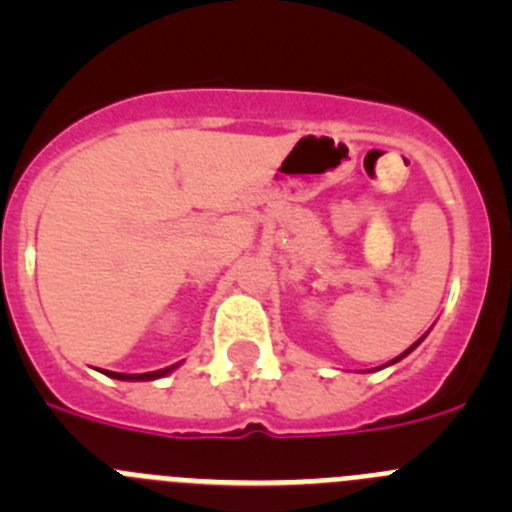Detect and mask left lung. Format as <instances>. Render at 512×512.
<instances>
[{
    "mask_svg": "<svg viewBox=\"0 0 512 512\" xmlns=\"http://www.w3.org/2000/svg\"><path fill=\"white\" fill-rule=\"evenodd\" d=\"M418 343H420V341H418ZM418 343H415V346H418ZM415 346H410V348H408V351H405V354H402V356H408V354H410V351H413V348H415ZM402 356H397V359H395V361H400V359H402Z\"/></svg>",
    "mask_w": 512,
    "mask_h": 512,
    "instance_id": "1",
    "label": "left lung"
}]
</instances>
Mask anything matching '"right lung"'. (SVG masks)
I'll list each match as a JSON object with an SVG mask.
<instances>
[{
    "label": "right lung",
    "instance_id": "1",
    "mask_svg": "<svg viewBox=\"0 0 512 512\" xmlns=\"http://www.w3.org/2000/svg\"><path fill=\"white\" fill-rule=\"evenodd\" d=\"M171 369H176V366H169V369H158V372H148V374H117V372H104V374H110L112 379H158V377H164V374H169Z\"/></svg>",
    "mask_w": 512,
    "mask_h": 512
}]
</instances>
